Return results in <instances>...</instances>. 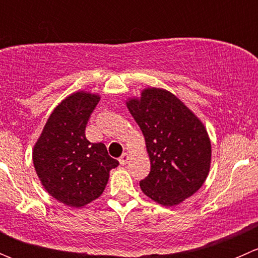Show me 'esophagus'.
Instances as JSON below:
<instances>
[{"instance_id": "1", "label": "esophagus", "mask_w": 258, "mask_h": 258, "mask_svg": "<svg viewBox=\"0 0 258 258\" xmlns=\"http://www.w3.org/2000/svg\"><path fill=\"white\" fill-rule=\"evenodd\" d=\"M118 161L121 165H126V163L128 162V155H127V153H123V155L118 158Z\"/></svg>"}]
</instances>
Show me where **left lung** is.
Masks as SVG:
<instances>
[{"mask_svg": "<svg viewBox=\"0 0 258 258\" xmlns=\"http://www.w3.org/2000/svg\"><path fill=\"white\" fill-rule=\"evenodd\" d=\"M127 108L144 134L151 162L141 189L163 206L181 204L201 188L210 172L211 142L204 123L162 88H146Z\"/></svg>", "mask_w": 258, "mask_h": 258, "instance_id": "obj_1", "label": "left lung"}]
</instances>
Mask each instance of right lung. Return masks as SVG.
I'll return each instance as SVG.
<instances>
[{
  "label": "right lung",
  "mask_w": 258,
  "mask_h": 258,
  "mask_svg": "<svg viewBox=\"0 0 258 258\" xmlns=\"http://www.w3.org/2000/svg\"><path fill=\"white\" fill-rule=\"evenodd\" d=\"M100 96L72 93L53 110L33 147V165L42 186L53 199L82 207L102 195L110 171L118 161L102 142L92 144L85 130Z\"/></svg>",
  "instance_id": "1"
}]
</instances>
